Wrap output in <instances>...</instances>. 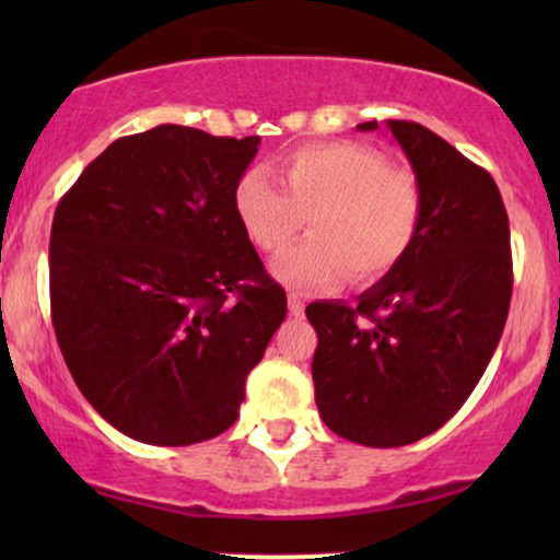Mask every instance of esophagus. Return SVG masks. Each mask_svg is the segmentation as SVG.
<instances>
[{
	"mask_svg": "<svg viewBox=\"0 0 560 560\" xmlns=\"http://www.w3.org/2000/svg\"><path fill=\"white\" fill-rule=\"evenodd\" d=\"M288 308L293 316H303L305 311V298L301 293H288Z\"/></svg>",
	"mask_w": 560,
	"mask_h": 560,
	"instance_id": "obj_1",
	"label": "esophagus"
}]
</instances>
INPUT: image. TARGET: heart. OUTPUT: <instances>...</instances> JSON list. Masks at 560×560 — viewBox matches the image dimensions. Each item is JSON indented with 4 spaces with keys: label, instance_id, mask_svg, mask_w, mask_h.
Returning <instances> with one entry per match:
<instances>
[{
    "label": "heart",
    "instance_id": "heart-1",
    "mask_svg": "<svg viewBox=\"0 0 560 560\" xmlns=\"http://www.w3.org/2000/svg\"><path fill=\"white\" fill-rule=\"evenodd\" d=\"M285 190L252 171L236 183V219L257 249H288L311 226V240L272 262L290 288L318 290L349 275L374 282L402 262L416 244L423 196L416 175L387 155L354 142L301 148L282 160Z\"/></svg>",
    "mask_w": 560,
    "mask_h": 560
}]
</instances>
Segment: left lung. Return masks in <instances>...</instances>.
I'll use <instances>...</instances> for the list:
<instances>
[{
	"label": "left lung",
	"mask_w": 560,
	"mask_h": 560,
	"mask_svg": "<svg viewBox=\"0 0 560 560\" xmlns=\"http://www.w3.org/2000/svg\"><path fill=\"white\" fill-rule=\"evenodd\" d=\"M387 129L423 196L416 244L357 305L305 308L318 334L320 418L374 448L425 439L462 408L500 343L512 298L510 221L492 175L423 125L387 119Z\"/></svg>",
	"instance_id": "left-lung-1"
}]
</instances>
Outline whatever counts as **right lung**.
<instances>
[{
	"label": "right lung",
	"instance_id": "add662e5",
	"mask_svg": "<svg viewBox=\"0 0 560 560\" xmlns=\"http://www.w3.org/2000/svg\"><path fill=\"white\" fill-rule=\"evenodd\" d=\"M257 144L160 125L112 142L60 198L52 328L83 397L129 439L224 433L285 318L234 211Z\"/></svg>",
	"mask_w": 560,
	"mask_h": 560
}]
</instances>
